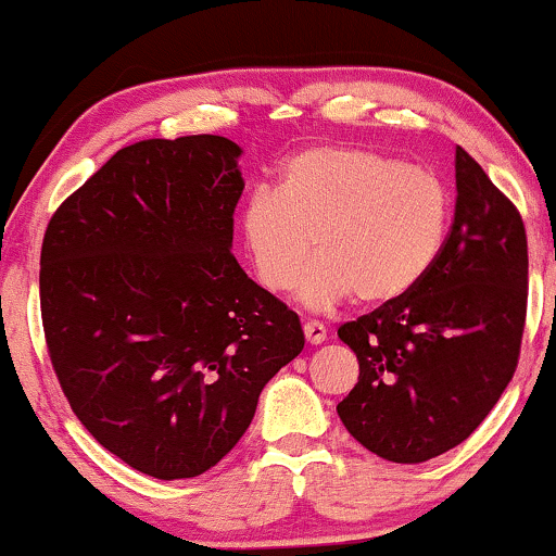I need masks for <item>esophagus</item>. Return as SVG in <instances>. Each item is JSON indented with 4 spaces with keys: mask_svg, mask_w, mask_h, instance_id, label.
Wrapping results in <instances>:
<instances>
[{
    "mask_svg": "<svg viewBox=\"0 0 556 556\" xmlns=\"http://www.w3.org/2000/svg\"><path fill=\"white\" fill-rule=\"evenodd\" d=\"M303 331H305V339L311 344L326 342V326L320 324V320H307V324L303 326Z\"/></svg>",
    "mask_w": 556,
    "mask_h": 556,
    "instance_id": "34e87169",
    "label": "esophagus"
}]
</instances>
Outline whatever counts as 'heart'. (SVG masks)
<instances>
[{"mask_svg": "<svg viewBox=\"0 0 556 556\" xmlns=\"http://www.w3.org/2000/svg\"><path fill=\"white\" fill-rule=\"evenodd\" d=\"M451 191L422 165L363 150L311 147L285 165L277 189L243 206V236L266 290L287 292L317 238L300 298L326 307L350 298L383 305L412 292L443 251Z\"/></svg>", "mask_w": 556, "mask_h": 556, "instance_id": "heart-1", "label": "heart"}]
</instances>
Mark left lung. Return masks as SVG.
Segmentation results:
<instances>
[{"label": "left lung", "instance_id": "obj_1", "mask_svg": "<svg viewBox=\"0 0 556 556\" xmlns=\"http://www.w3.org/2000/svg\"><path fill=\"white\" fill-rule=\"evenodd\" d=\"M456 214L427 277L339 326L359 378L337 412L359 445L422 464L464 443L510 383L523 342L528 240L518 206L456 147Z\"/></svg>", "mask_w": 556, "mask_h": 556}]
</instances>
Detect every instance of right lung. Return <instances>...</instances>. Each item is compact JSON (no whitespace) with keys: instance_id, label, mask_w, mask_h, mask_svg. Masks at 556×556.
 I'll use <instances>...</instances> for the list:
<instances>
[{"instance_id":"obj_1","label":"right lung","mask_w":556,"mask_h":556,"mask_svg":"<svg viewBox=\"0 0 556 556\" xmlns=\"http://www.w3.org/2000/svg\"><path fill=\"white\" fill-rule=\"evenodd\" d=\"M240 147L214 134L118 150L53 212L46 346L72 412L155 479H191L249 430L303 352L300 318L232 256Z\"/></svg>"}]
</instances>
